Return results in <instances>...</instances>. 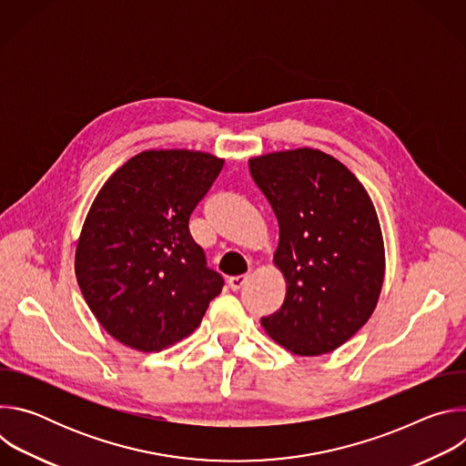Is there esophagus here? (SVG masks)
<instances>
[{"label": "esophagus", "instance_id": "obj_1", "mask_svg": "<svg viewBox=\"0 0 466 466\" xmlns=\"http://www.w3.org/2000/svg\"><path fill=\"white\" fill-rule=\"evenodd\" d=\"M247 279L248 277H245V275H239V277H230L228 279V286H230V289H234V291H238L245 282H247Z\"/></svg>", "mask_w": 466, "mask_h": 466}]
</instances>
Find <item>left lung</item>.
<instances>
[{
  "mask_svg": "<svg viewBox=\"0 0 466 466\" xmlns=\"http://www.w3.org/2000/svg\"><path fill=\"white\" fill-rule=\"evenodd\" d=\"M248 169L279 219L275 263L288 284L261 326L297 356L336 350L369 320L383 284L370 197L339 160L309 147L250 158Z\"/></svg>",
  "mask_w": 466,
  "mask_h": 466,
  "instance_id": "obj_1",
  "label": "left lung"
}]
</instances>
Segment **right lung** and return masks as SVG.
<instances>
[{
	"label": "right lung",
	"instance_id": "add662e5",
	"mask_svg": "<svg viewBox=\"0 0 466 466\" xmlns=\"http://www.w3.org/2000/svg\"><path fill=\"white\" fill-rule=\"evenodd\" d=\"M225 160L187 149L144 151L99 189L85 219L76 277L119 343L158 352L187 338L223 289L189 234V216Z\"/></svg>",
	"mask_w": 466,
	"mask_h": 466
}]
</instances>
